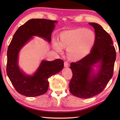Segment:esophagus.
<instances>
[{"instance_id":"34e87169","label":"esophagus","mask_w":120,"mask_h":120,"mask_svg":"<svg viewBox=\"0 0 120 120\" xmlns=\"http://www.w3.org/2000/svg\"><path fill=\"white\" fill-rule=\"evenodd\" d=\"M64 65L65 67L67 68L68 67V66H69V63H68V62L67 61H65L64 63Z\"/></svg>"}]
</instances>
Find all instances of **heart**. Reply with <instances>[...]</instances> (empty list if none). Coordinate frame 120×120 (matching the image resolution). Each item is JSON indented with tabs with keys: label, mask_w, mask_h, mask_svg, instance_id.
I'll list each match as a JSON object with an SVG mask.
<instances>
[{
	"label": "heart",
	"mask_w": 120,
	"mask_h": 120,
	"mask_svg": "<svg viewBox=\"0 0 120 120\" xmlns=\"http://www.w3.org/2000/svg\"><path fill=\"white\" fill-rule=\"evenodd\" d=\"M60 39V42L56 39L53 40L54 49L61 52L63 47H67L69 58L78 60L90 53L95 45L96 36L92 30L79 28L62 32Z\"/></svg>",
	"instance_id": "heart-1"
}]
</instances>
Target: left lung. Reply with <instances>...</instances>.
Here are the masks:
<instances>
[{
  "label": "left lung",
  "instance_id": "1",
  "mask_svg": "<svg viewBox=\"0 0 120 120\" xmlns=\"http://www.w3.org/2000/svg\"><path fill=\"white\" fill-rule=\"evenodd\" d=\"M95 30L96 41L90 53L76 62L71 63L73 76L70 91L81 98H90L101 92L113 76L116 52L110 35L101 25L89 23ZM99 65L94 73L93 67Z\"/></svg>",
  "mask_w": 120,
  "mask_h": 120
}]
</instances>
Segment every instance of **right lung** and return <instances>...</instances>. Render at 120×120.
Listing matches in <instances>:
<instances>
[{
  "mask_svg": "<svg viewBox=\"0 0 120 120\" xmlns=\"http://www.w3.org/2000/svg\"><path fill=\"white\" fill-rule=\"evenodd\" d=\"M56 22L47 19H30L19 28L12 38L7 51V74L15 90L22 95L34 97L45 94L49 86L48 79L63 69L64 62L60 59L52 61L43 60L32 76L25 74L18 65L19 52L32 36L50 42Z\"/></svg>",
  "mask_w": 120,
  "mask_h": 120,
  "instance_id": "obj_1",
  "label": "right lung"
}]
</instances>
